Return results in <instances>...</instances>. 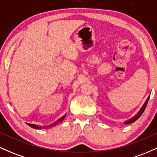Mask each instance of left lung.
I'll use <instances>...</instances> for the list:
<instances>
[{"label": "left lung", "instance_id": "1", "mask_svg": "<svg viewBox=\"0 0 157 157\" xmlns=\"http://www.w3.org/2000/svg\"><path fill=\"white\" fill-rule=\"evenodd\" d=\"M149 97H150V96H149L148 97H147V100H146V101H145V104H144V105H142V109H140V111H139L137 114H136V116H134V117H132L131 119H130V120H128V121H126V122H125V124H131V123H132V122H134L136 121V120H137L138 118H140V117L141 116V115L142 114V113H143L144 111H145V108H146L147 104V102H148V100H149Z\"/></svg>", "mask_w": 157, "mask_h": 157}]
</instances>
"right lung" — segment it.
I'll return each mask as SVG.
<instances>
[{
    "mask_svg": "<svg viewBox=\"0 0 157 157\" xmlns=\"http://www.w3.org/2000/svg\"><path fill=\"white\" fill-rule=\"evenodd\" d=\"M65 117H66V115H65V116L63 117H61L60 119H59V120H57V121H56V122H54V123H52V124H51V125H49L48 126H47V127H40H40H39V126H37V125H33V124H29V123H27V124H28V125H29V126H30V127L33 128H35V129L46 128H48V127H52V126L56 125H57V123H59V122H62L63 120V119L65 118Z\"/></svg>",
    "mask_w": 157,
    "mask_h": 157,
    "instance_id": "add662e5",
    "label": "right lung"
}]
</instances>
